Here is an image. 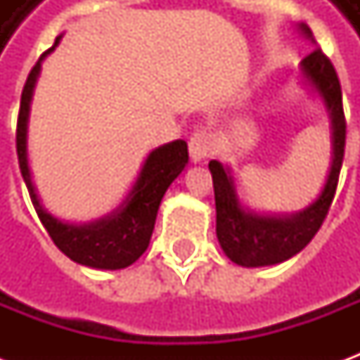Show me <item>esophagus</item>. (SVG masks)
Here are the masks:
<instances>
[{
  "label": "esophagus",
  "instance_id": "esophagus-1",
  "mask_svg": "<svg viewBox=\"0 0 360 360\" xmlns=\"http://www.w3.org/2000/svg\"><path fill=\"white\" fill-rule=\"evenodd\" d=\"M214 148H216V141H214V134L210 131L200 129V131H195L191 134L188 152H191V158L195 162H202L206 158H210L214 154Z\"/></svg>",
  "mask_w": 360,
  "mask_h": 360
}]
</instances>
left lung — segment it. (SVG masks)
Listing matches in <instances>:
<instances>
[{
	"mask_svg": "<svg viewBox=\"0 0 360 360\" xmlns=\"http://www.w3.org/2000/svg\"><path fill=\"white\" fill-rule=\"evenodd\" d=\"M301 28L307 36L312 34L307 25H301ZM301 69L307 81L314 84V89L322 94L332 119L333 162L324 191L316 198V202L310 204L307 210L287 218H271V216H258L252 212H245L237 200L233 179L229 172L216 160L208 164L214 181V196H216L218 241L229 260H233L239 266L257 268V266L279 264L287 258L295 257L297 252H301L318 233L338 188L343 154H345V134H347L340 77L335 73V67L330 58L320 48H314L302 59Z\"/></svg>",
	"mask_w": 360,
	"mask_h": 360,
	"instance_id": "obj_1",
	"label": "left lung"
}]
</instances>
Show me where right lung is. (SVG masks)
I'll use <instances>...</instances> for the list:
<instances>
[{
  "label": "right lung",
  "instance_id": "add662e5",
  "mask_svg": "<svg viewBox=\"0 0 360 360\" xmlns=\"http://www.w3.org/2000/svg\"><path fill=\"white\" fill-rule=\"evenodd\" d=\"M59 38L50 50L44 51L40 59L36 61V65L30 69L22 94H20V110L19 119H17V156H19L20 173L27 183L28 195L34 204L38 218L46 227V231L50 233L51 241L56 243V247L63 255L90 268L121 270L136 262L142 257V252L148 249L160 202L167 187L185 169L188 162L187 142L175 141L152 150L142 165L141 175L134 183L133 191L129 193L117 210L108 218H102L100 221H94L89 226H71L50 216L42 208V204L38 202V196L30 181L27 162V123L36 79L40 75V63L58 46Z\"/></svg>",
  "mask_w": 360,
  "mask_h": 360
}]
</instances>
